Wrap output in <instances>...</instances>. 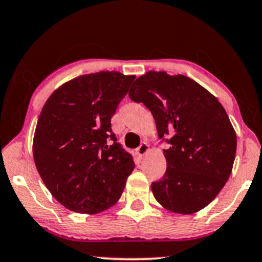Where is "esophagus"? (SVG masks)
I'll return each mask as SVG.
<instances>
[{"label":"esophagus","instance_id":"obj_1","mask_svg":"<svg viewBox=\"0 0 262 262\" xmlns=\"http://www.w3.org/2000/svg\"><path fill=\"white\" fill-rule=\"evenodd\" d=\"M148 147H150V146H148L147 142H142V144L138 147V150H137V154H138L139 157H142L144 155H146L147 151H148Z\"/></svg>","mask_w":262,"mask_h":262}]
</instances>
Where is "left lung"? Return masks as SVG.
Wrapping results in <instances>:
<instances>
[{"label":"left lung","instance_id":"8db88e82","mask_svg":"<svg viewBox=\"0 0 262 262\" xmlns=\"http://www.w3.org/2000/svg\"><path fill=\"white\" fill-rule=\"evenodd\" d=\"M129 98L151 111L158 137L169 144L167 170L151 185L155 198L173 213L203 209L225 186L236 157V132L224 106L196 81L165 71L140 76Z\"/></svg>","mask_w":262,"mask_h":262}]
</instances>
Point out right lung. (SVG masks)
Wrapping results in <instances>:
<instances>
[{
    "label": "right lung",
    "instance_id": "1",
    "mask_svg": "<svg viewBox=\"0 0 262 262\" xmlns=\"http://www.w3.org/2000/svg\"><path fill=\"white\" fill-rule=\"evenodd\" d=\"M134 78L117 71L79 76L46 101L34 160L52 196L68 209L97 214L120 200L135 164L112 133L111 117Z\"/></svg>",
    "mask_w": 262,
    "mask_h": 262
}]
</instances>
